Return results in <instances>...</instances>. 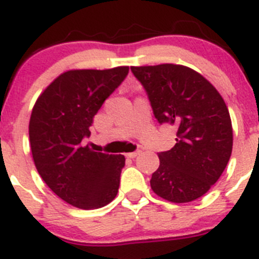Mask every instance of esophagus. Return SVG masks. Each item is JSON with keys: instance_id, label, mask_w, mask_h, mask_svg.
I'll return each instance as SVG.
<instances>
[{"instance_id": "1", "label": "esophagus", "mask_w": 259, "mask_h": 259, "mask_svg": "<svg viewBox=\"0 0 259 259\" xmlns=\"http://www.w3.org/2000/svg\"><path fill=\"white\" fill-rule=\"evenodd\" d=\"M137 154H140V150H136V152L127 153V154H125V157H127V158H135Z\"/></svg>"}]
</instances>
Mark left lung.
Returning <instances> with one entry per match:
<instances>
[{
	"mask_svg": "<svg viewBox=\"0 0 259 259\" xmlns=\"http://www.w3.org/2000/svg\"><path fill=\"white\" fill-rule=\"evenodd\" d=\"M131 71L158 122L176 127L175 146L158 153L153 192L175 203L197 200L218 182L230 161L233 136L227 105L209 80L187 66H134Z\"/></svg>",
	"mask_w": 259,
	"mask_h": 259,
	"instance_id": "obj_1",
	"label": "left lung"
}]
</instances>
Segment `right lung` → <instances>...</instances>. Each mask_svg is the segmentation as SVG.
Returning <instances> with one entry per match:
<instances>
[{"label": "right lung", "instance_id": "1", "mask_svg": "<svg viewBox=\"0 0 259 259\" xmlns=\"http://www.w3.org/2000/svg\"><path fill=\"white\" fill-rule=\"evenodd\" d=\"M130 67L70 70L37 98L29 119V143L38 174L54 193L75 207L98 209L115 198L124 155L93 152V116L122 84Z\"/></svg>", "mask_w": 259, "mask_h": 259}]
</instances>
